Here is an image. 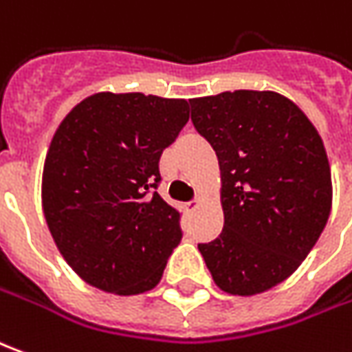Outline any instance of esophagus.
<instances>
[{"instance_id": "1", "label": "esophagus", "mask_w": 352, "mask_h": 352, "mask_svg": "<svg viewBox=\"0 0 352 352\" xmlns=\"http://www.w3.org/2000/svg\"><path fill=\"white\" fill-rule=\"evenodd\" d=\"M200 206V200L198 198H195V200H190V202H186L185 204V210L186 212H195L196 208Z\"/></svg>"}]
</instances>
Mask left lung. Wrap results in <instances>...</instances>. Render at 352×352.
<instances>
[{
	"label": "left lung",
	"mask_w": 352,
	"mask_h": 352,
	"mask_svg": "<svg viewBox=\"0 0 352 352\" xmlns=\"http://www.w3.org/2000/svg\"><path fill=\"white\" fill-rule=\"evenodd\" d=\"M188 102L221 177L223 231L198 250L223 293H266L295 274L327 223L333 185L324 140L295 102L272 90Z\"/></svg>",
	"instance_id": "8db88e82"
}]
</instances>
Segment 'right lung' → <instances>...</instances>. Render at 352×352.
<instances>
[{
	"label": "right lung",
	"instance_id": "add662e5",
	"mask_svg": "<svg viewBox=\"0 0 352 352\" xmlns=\"http://www.w3.org/2000/svg\"><path fill=\"white\" fill-rule=\"evenodd\" d=\"M186 121L181 98L96 92L56 129L42 210L57 250L88 285L131 296L160 283L181 229L154 190L157 164Z\"/></svg>",
	"mask_w": 352,
	"mask_h": 352
}]
</instances>
